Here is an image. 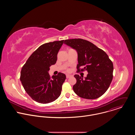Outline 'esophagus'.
Segmentation results:
<instances>
[{"label": "esophagus", "instance_id": "1", "mask_svg": "<svg viewBox=\"0 0 135 135\" xmlns=\"http://www.w3.org/2000/svg\"><path fill=\"white\" fill-rule=\"evenodd\" d=\"M71 76V75H68V74H67V75H66V78L67 79H68V78H69Z\"/></svg>", "mask_w": 135, "mask_h": 135}]
</instances>
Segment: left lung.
I'll list each match as a JSON object with an SVG mask.
<instances>
[{
  "mask_svg": "<svg viewBox=\"0 0 135 135\" xmlns=\"http://www.w3.org/2000/svg\"><path fill=\"white\" fill-rule=\"evenodd\" d=\"M64 43L78 52L77 73L88 72L85 79L74 75L76 79L73 87L74 92L88 99L101 97L108 89L113 77V64L108 55L91 42L81 38L66 40Z\"/></svg>",
  "mask_w": 135,
  "mask_h": 135,
  "instance_id": "8db88e82",
  "label": "left lung"
}]
</instances>
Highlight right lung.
<instances>
[{
	"instance_id": "1",
	"label": "right lung",
	"mask_w": 135,
	"mask_h": 135,
	"mask_svg": "<svg viewBox=\"0 0 135 135\" xmlns=\"http://www.w3.org/2000/svg\"><path fill=\"white\" fill-rule=\"evenodd\" d=\"M64 40L45 43L29 56L23 66L20 81L30 97L41 104H48L59 98L66 75L59 73L51 77L50 66L57 60V54Z\"/></svg>"
}]
</instances>
